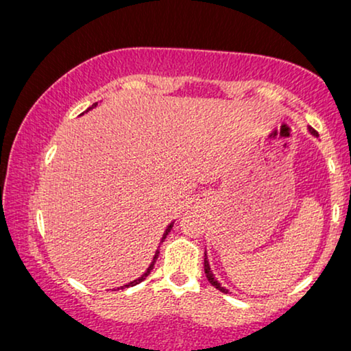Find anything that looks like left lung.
I'll return each mask as SVG.
<instances>
[{"instance_id": "obj_1", "label": "left lung", "mask_w": 351, "mask_h": 351, "mask_svg": "<svg viewBox=\"0 0 351 351\" xmlns=\"http://www.w3.org/2000/svg\"><path fill=\"white\" fill-rule=\"evenodd\" d=\"M307 130H309V132L313 135V137H318L317 130H313V129L311 128V125H309V128H307ZM205 274H206V279L209 280V284H211L213 287H216V289H217V290H221L222 293H228V290L226 289V287H222L221 282H219V280L216 279V276L213 274L211 266H209V261H208V255H206V252H205Z\"/></svg>"}]
</instances>
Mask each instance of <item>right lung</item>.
Segmentation results:
<instances>
[{"label": "right lung", "instance_id": "add662e5", "mask_svg": "<svg viewBox=\"0 0 351 351\" xmlns=\"http://www.w3.org/2000/svg\"><path fill=\"white\" fill-rule=\"evenodd\" d=\"M97 106V104H93V106L91 107H88V110H85V112H83V113H86V112H90V110H93L94 107H96ZM82 113V114H83ZM173 223H175V221L173 222H170L169 223V226H167V228H165V232H164V234H162V239H160V243L162 241H164V239L167 238V234H169L170 233V230L171 228H173ZM160 243H159V247H160ZM159 247H158V250H156V254H154V257H153V261H151V265L148 266V269H146L145 271V273L142 274V276H140L138 277V279H134L132 282H129V284H124V285H121V287H118V289L117 290H119V289H125V287H134V285H137V284H140V282H142V280H145L146 279V277H148V274L151 273V269H153V266H154V263H156V260H158V257H159Z\"/></svg>", "mask_w": 351, "mask_h": 351}]
</instances>
